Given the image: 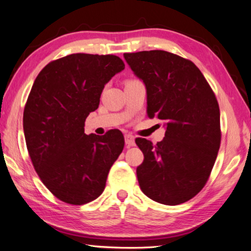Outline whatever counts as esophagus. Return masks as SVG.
Listing matches in <instances>:
<instances>
[{
    "instance_id": "34e87169",
    "label": "esophagus",
    "mask_w": 251,
    "mask_h": 251,
    "mask_svg": "<svg viewBox=\"0 0 251 251\" xmlns=\"http://www.w3.org/2000/svg\"><path fill=\"white\" fill-rule=\"evenodd\" d=\"M125 143L127 146H135V137L130 134L125 135Z\"/></svg>"
}]
</instances>
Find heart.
<instances>
[{
    "instance_id": "b5f03b06",
    "label": "heart",
    "mask_w": 251,
    "mask_h": 251,
    "mask_svg": "<svg viewBox=\"0 0 251 251\" xmlns=\"http://www.w3.org/2000/svg\"><path fill=\"white\" fill-rule=\"evenodd\" d=\"M130 80H133V79H130ZM127 82H129V80H127Z\"/></svg>"
}]
</instances>
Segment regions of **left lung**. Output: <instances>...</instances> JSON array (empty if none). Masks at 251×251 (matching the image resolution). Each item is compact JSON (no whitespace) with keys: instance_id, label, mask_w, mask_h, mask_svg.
<instances>
[{"instance_id":"1","label":"left lung","mask_w":251,"mask_h":251,"mask_svg":"<svg viewBox=\"0 0 251 251\" xmlns=\"http://www.w3.org/2000/svg\"><path fill=\"white\" fill-rule=\"evenodd\" d=\"M147 92V115L164 121L156 145L136 138L144 161L136 169L148 198L179 205L201 192L209 178L222 139L220 112L209 84L192 61L166 50L125 53Z\"/></svg>"}]
</instances>
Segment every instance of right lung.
Instances as JSON below:
<instances>
[{"label":"right lung","instance_id":"right-lung-1","mask_svg":"<svg viewBox=\"0 0 251 251\" xmlns=\"http://www.w3.org/2000/svg\"><path fill=\"white\" fill-rule=\"evenodd\" d=\"M125 69L116 55L71 54L49 63L34 80L23 114L29 157L50 193L84 205L104 192L124 136L84 133L85 120L100 105L106 83Z\"/></svg>","mask_w":251,"mask_h":251}]
</instances>
